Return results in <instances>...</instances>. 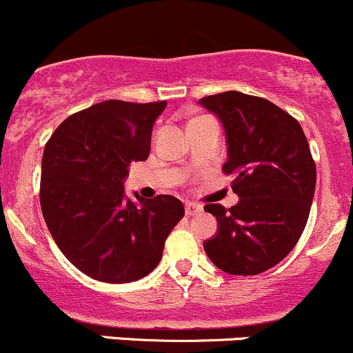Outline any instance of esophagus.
Masks as SVG:
<instances>
[{
	"label": "esophagus",
	"instance_id": "34e87169",
	"mask_svg": "<svg viewBox=\"0 0 353 353\" xmlns=\"http://www.w3.org/2000/svg\"><path fill=\"white\" fill-rule=\"evenodd\" d=\"M185 212H187V216H197L202 212V205L195 202H187L185 203Z\"/></svg>",
	"mask_w": 353,
	"mask_h": 353
}]
</instances>
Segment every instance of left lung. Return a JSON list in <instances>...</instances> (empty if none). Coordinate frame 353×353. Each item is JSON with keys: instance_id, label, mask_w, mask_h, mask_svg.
<instances>
[{"instance_id": "obj_1", "label": "left lung", "mask_w": 353, "mask_h": 353, "mask_svg": "<svg viewBox=\"0 0 353 353\" xmlns=\"http://www.w3.org/2000/svg\"><path fill=\"white\" fill-rule=\"evenodd\" d=\"M226 130L231 188L239 202L207 203L217 234L207 256L231 275H256L289 255L306 228L316 188V165L301 123L265 98L241 92L203 97Z\"/></svg>"}]
</instances>
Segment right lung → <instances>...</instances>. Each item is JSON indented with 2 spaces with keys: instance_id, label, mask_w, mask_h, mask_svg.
I'll return each mask as SVG.
<instances>
[{
  "instance_id": "1",
  "label": "right lung",
  "mask_w": 353,
  "mask_h": 353,
  "mask_svg": "<svg viewBox=\"0 0 353 353\" xmlns=\"http://www.w3.org/2000/svg\"><path fill=\"white\" fill-rule=\"evenodd\" d=\"M166 101L107 100L72 114L47 141L41 207L64 256L88 277L125 284L146 277L183 217L173 195L137 202L123 194L134 161L151 150L152 123Z\"/></svg>"
}]
</instances>
